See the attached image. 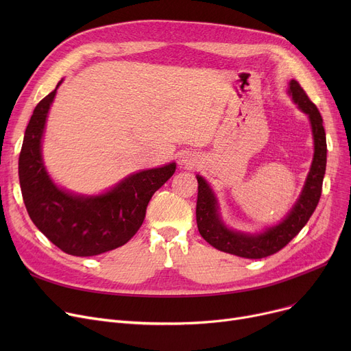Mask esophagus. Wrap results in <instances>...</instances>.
I'll return each instance as SVG.
<instances>
[{
    "label": "esophagus",
    "instance_id": "esophagus-1",
    "mask_svg": "<svg viewBox=\"0 0 351 351\" xmlns=\"http://www.w3.org/2000/svg\"><path fill=\"white\" fill-rule=\"evenodd\" d=\"M191 160L189 159H183V163H189Z\"/></svg>",
    "mask_w": 351,
    "mask_h": 351
}]
</instances>
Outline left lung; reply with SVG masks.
<instances>
[{
    "instance_id": "8db88e82",
    "label": "left lung",
    "mask_w": 351,
    "mask_h": 351,
    "mask_svg": "<svg viewBox=\"0 0 351 351\" xmlns=\"http://www.w3.org/2000/svg\"><path fill=\"white\" fill-rule=\"evenodd\" d=\"M290 92L294 102L306 112L311 122L313 138H315V158L308 172L304 189L298 204L286 216L282 223L270 228L261 234H245L229 230L219 217L216 199L208 183L202 176L197 178V202L196 223L200 236L220 252L236 254L246 259H263L282 250L296 236L310 216L316 210L322 196L323 178L326 172L327 143L323 126V118L317 106L310 101L304 89L298 81L290 82Z\"/></svg>"
}]
</instances>
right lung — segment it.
Masks as SVG:
<instances>
[{"mask_svg":"<svg viewBox=\"0 0 351 351\" xmlns=\"http://www.w3.org/2000/svg\"><path fill=\"white\" fill-rule=\"evenodd\" d=\"M57 88L35 106L25 129L18 159L23 199L34 225L55 246L72 256H97L131 241L143 223L151 197L173 175L176 165L128 176L101 196H75L57 188L41 158L45 119Z\"/></svg>","mask_w":351,"mask_h":351,"instance_id":"right-lung-1","label":"right lung"}]
</instances>
